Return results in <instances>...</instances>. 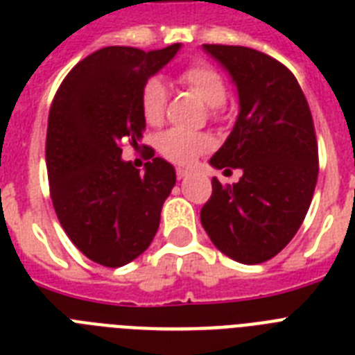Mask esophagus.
I'll list each match as a JSON object with an SVG mask.
<instances>
[{
    "label": "esophagus",
    "mask_w": 355,
    "mask_h": 355,
    "mask_svg": "<svg viewBox=\"0 0 355 355\" xmlns=\"http://www.w3.org/2000/svg\"><path fill=\"white\" fill-rule=\"evenodd\" d=\"M189 175H191V173H189L188 169H182V167H178L177 169V177L180 178V180H182V178H188Z\"/></svg>",
    "instance_id": "esophagus-1"
}]
</instances>
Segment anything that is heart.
<instances>
[{
	"label": "heart",
	"mask_w": 355,
	"mask_h": 355,
	"mask_svg": "<svg viewBox=\"0 0 355 355\" xmlns=\"http://www.w3.org/2000/svg\"><path fill=\"white\" fill-rule=\"evenodd\" d=\"M178 83L199 96L208 107H221L227 99V85L221 73L208 64H191L178 73ZM167 86L158 77H150L139 94V107L144 119L149 125H160L167 107ZM210 136L199 132H189L184 128H169L158 139V149L166 158L175 164L189 166L202 153L211 149Z\"/></svg>",
	"instance_id": "heart-1"
}]
</instances>
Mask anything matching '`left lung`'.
<instances>
[{
  "mask_svg": "<svg viewBox=\"0 0 355 355\" xmlns=\"http://www.w3.org/2000/svg\"><path fill=\"white\" fill-rule=\"evenodd\" d=\"M236 85L239 114L210 158L239 167V182L211 178L200 223L211 243L239 263L275 258L302 225L313 199L319 153L308 101L295 75L269 55L243 46H202Z\"/></svg>",
  "mask_w": 355,
  "mask_h": 355,
  "instance_id": "1",
  "label": "left lung"
}]
</instances>
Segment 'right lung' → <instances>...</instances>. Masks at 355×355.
Listing matches in <instances>:
<instances>
[{
    "instance_id": "right-lung-1",
    "label": "right lung",
    "mask_w": 355,
    "mask_h": 355,
    "mask_svg": "<svg viewBox=\"0 0 355 355\" xmlns=\"http://www.w3.org/2000/svg\"><path fill=\"white\" fill-rule=\"evenodd\" d=\"M180 47H103L69 71L53 99L46 141L53 206L75 247L105 267L147 250L177 182L164 158L147 162L139 175L121 158V145L141 141V88Z\"/></svg>"
}]
</instances>
